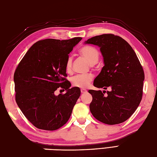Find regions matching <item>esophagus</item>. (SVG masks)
I'll return each mask as SVG.
<instances>
[{
	"mask_svg": "<svg viewBox=\"0 0 157 157\" xmlns=\"http://www.w3.org/2000/svg\"><path fill=\"white\" fill-rule=\"evenodd\" d=\"M81 91L82 94H85V93H87V91L86 90H85V89H81Z\"/></svg>",
	"mask_w": 157,
	"mask_h": 157,
	"instance_id": "1",
	"label": "esophagus"
}]
</instances>
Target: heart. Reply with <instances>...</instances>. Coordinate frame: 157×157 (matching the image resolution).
<instances>
[{
  "instance_id": "1",
  "label": "heart",
  "mask_w": 157,
  "mask_h": 157,
  "mask_svg": "<svg viewBox=\"0 0 157 157\" xmlns=\"http://www.w3.org/2000/svg\"><path fill=\"white\" fill-rule=\"evenodd\" d=\"M79 52L81 55L86 59L91 64H95L98 61L100 57V52L98 50L93 46H85L80 49ZM72 57H68L66 62L65 68L67 73H70L72 71ZM94 76L91 74H85V75H77L73 76L72 78V83L75 87L80 88H85L90 85L92 81Z\"/></svg>"
}]
</instances>
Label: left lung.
Instances as JSON below:
<instances>
[{
    "label": "left lung",
    "mask_w": 157,
    "mask_h": 157,
    "mask_svg": "<svg viewBox=\"0 0 157 157\" xmlns=\"http://www.w3.org/2000/svg\"><path fill=\"white\" fill-rule=\"evenodd\" d=\"M85 44L100 47L105 66L94 86L110 91L89 90L92 96L90 109L100 122L109 125L125 122L137 109L142 98L144 72L134 50L120 36L102 34ZM107 93V95L104 94Z\"/></svg>",
    "instance_id": "obj_1"
}]
</instances>
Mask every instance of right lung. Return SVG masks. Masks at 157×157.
I'll return each mask as SVG.
<instances>
[{
    "label": "right lung",
    "mask_w": 157,
    "mask_h": 157,
    "mask_svg": "<svg viewBox=\"0 0 157 157\" xmlns=\"http://www.w3.org/2000/svg\"><path fill=\"white\" fill-rule=\"evenodd\" d=\"M81 37L67 40L46 39L35 43L17 66L13 80L16 101L22 113L39 129L55 131L70 117L81 95L77 87L70 88L66 62ZM58 88L67 90L58 96Z\"/></svg>",
    "instance_id": "right-lung-1"
}]
</instances>
